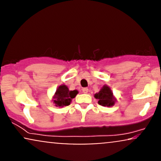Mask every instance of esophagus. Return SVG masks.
<instances>
[{"label":"esophagus","mask_w":161,"mask_h":161,"mask_svg":"<svg viewBox=\"0 0 161 161\" xmlns=\"http://www.w3.org/2000/svg\"><path fill=\"white\" fill-rule=\"evenodd\" d=\"M88 88H82V92H83V93L87 94V93H88Z\"/></svg>","instance_id":"esophagus-1"}]
</instances>
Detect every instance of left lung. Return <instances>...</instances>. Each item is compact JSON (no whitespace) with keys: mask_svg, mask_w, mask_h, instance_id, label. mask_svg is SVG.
<instances>
[{"mask_svg":"<svg viewBox=\"0 0 161 161\" xmlns=\"http://www.w3.org/2000/svg\"><path fill=\"white\" fill-rule=\"evenodd\" d=\"M95 97L98 100V104L104 107L114 106L116 102V98L114 97L110 88L106 85L101 88L98 93L95 94Z\"/></svg>","mask_w":161,"mask_h":161,"instance_id":"8db88e82","label":"left lung"}]
</instances>
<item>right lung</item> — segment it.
Wrapping results in <instances>:
<instances>
[{"mask_svg": "<svg viewBox=\"0 0 161 161\" xmlns=\"http://www.w3.org/2000/svg\"><path fill=\"white\" fill-rule=\"evenodd\" d=\"M78 93L79 92L77 90L69 91L67 86L65 85H61L57 88L55 95H53V104H55V106L59 108L68 106L71 103L72 99L74 98Z\"/></svg>", "mask_w": 161, "mask_h": 161, "instance_id": "add662e5", "label": "right lung"}]
</instances>
